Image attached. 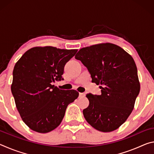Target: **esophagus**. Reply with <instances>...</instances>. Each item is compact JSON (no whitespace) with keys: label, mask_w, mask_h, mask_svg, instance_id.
Here are the masks:
<instances>
[{"label":"esophagus","mask_w":154,"mask_h":154,"mask_svg":"<svg viewBox=\"0 0 154 154\" xmlns=\"http://www.w3.org/2000/svg\"><path fill=\"white\" fill-rule=\"evenodd\" d=\"M85 96L84 93H79V97H83Z\"/></svg>","instance_id":"obj_1"}]
</instances>
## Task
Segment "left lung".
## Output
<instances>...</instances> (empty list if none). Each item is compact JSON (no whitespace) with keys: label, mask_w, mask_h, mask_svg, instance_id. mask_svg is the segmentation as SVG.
I'll return each instance as SVG.
<instances>
[{"label":"left lung","mask_w":154,"mask_h":154,"mask_svg":"<svg viewBox=\"0 0 154 154\" xmlns=\"http://www.w3.org/2000/svg\"><path fill=\"white\" fill-rule=\"evenodd\" d=\"M88 70L92 82L100 85V95L88 94L85 119L99 131L118 129L134 109L140 92L136 64L120 47L101 43L80 49L75 56Z\"/></svg>","instance_id":"8db88e82"}]
</instances>
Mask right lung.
Instances as JSON below:
<instances>
[{
  "mask_svg": "<svg viewBox=\"0 0 154 154\" xmlns=\"http://www.w3.org/2000/svg\"><path fill=\"white\" fill-rule=\"evenodd\" d=\"M77 49L36 47L26 51L13 71L11 92L23 122L34 131L47 133L56 128L68 105L79 96L76 90L54 85L64 79L66 62Z\"/></svg>",
  "mask_w": 154,
  "mask_h": 154,
  "instance_id": "1",
  "label": "right lung"
}]
</instances>
